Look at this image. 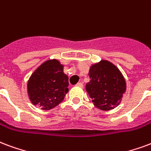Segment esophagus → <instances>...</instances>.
I'll list each match as a JSON object with an SVG mask.
<instances>
[{"mask_svg": "<svg viewBox=\"0 0 151 151\" xmlns=\"http://www.w3.org/2000/svg\"><path fill=\"white\" fill-rule=\"evenodd\" d=\"M76 86L78 87H81V88H83V83H82V82H78Z\"/></svg>", "mask_w": 151, "mask_h": 151, "instance_id": "esophagus-1", "label": "esophagus"}]
</instances>
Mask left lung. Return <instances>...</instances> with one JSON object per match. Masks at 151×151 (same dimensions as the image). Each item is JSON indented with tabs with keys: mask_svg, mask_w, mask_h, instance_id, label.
<instances>
[{
	"mask_svg": "<svg viewBox=\"0 0 151 151\" xmlns=\"http://www.w3.org/2000/svg\"><path fill=\"white\" fill-rule=\"evenodd\" d=\"M89 76L90 80L86 85V90L93 105L101 110L118 106L127 87L118 68L110 61L102 60L90 67Z\"/></svg>",
	"mask_w": 151,
	"mask_h": 151,
	"instance_id": "obj_1",
	"label": "left lung"
}]
</instances>
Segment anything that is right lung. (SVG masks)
I'll return each instance as SVG.
<instances>
[{"label": "right lung", "instance_id": "right-lung-1", "mask_svg": "<svg viewBox=\"0 0 151 151\" xmlns=\"http://www.w3.org/2000/svg\"><path fill=\"white\" fill-rule=\"evenodd\" d=\"M69 78L63 72V65L58 60L45 61L29 78L28 94L31 102L50 110L64 100L69 89Z\"/></svg>", "mask_w": 151, "mask_h": 151}]
</instances>
